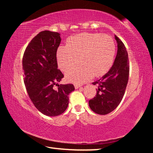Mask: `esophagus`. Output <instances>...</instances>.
Wrapping results in <instances>:
<instances>
[{
	"mask_svg": "<svg viewBox=\"0 0 153 153\" xmlns=\"http://www.w3.org/2000/svg\"><path fill=\"white\" fill-rule=\"evenodd\" d=\"M74 86H75V88H76V89L79 88L80 87V86H79V85H78V84H75Z\"/></svg>",
	"mask_w": 153,
	"mask_h": 153,
	"instance_id": "1",
	"label": "esophagus"
}]
</instances>
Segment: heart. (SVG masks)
Returning a JSON list of instances; mask_svg holds the SVG:
<instances>
[{
  "label": "heart",
  "instance_id": "obj_1",
  "mask_svg": "<svg viewBox=\"0 0 153 153\" xmlns=\"http://www.w3.org/2000/svg\"><path fill=\"white\" fill-rule=\"evenodd\" d=\"M115 54V42L109 36L79 33L69 38L67 46L58 48V65L61 70L66 71L78 62L80 57L82 63L71 68L65 76L69 82L82 84L93 75L100 76L107 73L112 65Z\"/></svg>",
  "mask_w": 153,
  "mask_h": 153
}]
</instances>
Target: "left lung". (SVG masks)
I'll use <instances>...</instances> for the list:
<instances>
[{
    "label": "left lung",
    "instance_id": "obj_1",
    "mask_svg": "<svg viewBox=\"0 0 153 153\" xmlns=\"http://www.w3.org/2000/svg\"><path fill=\"white\" fill-rule=\"evenodd\" d=\"M117 53L115 62L105 76L93 82L97 94L89 100L90 108L99 115H107L117 108L125 94L129 78V59L124 44L115 36Z\"/></svg>",
    "mask_w": 153,
    "mask_h": 153
}]
</instances>
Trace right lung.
<instances>
[{
  "mask_svg": "<svg viewBox=\"0 0 153 153\" xmlns=\"http://www.w3.org/2000/svg\"><path fill=\"white\" fill-rule=\"evenodd\" d=\"M61 40L58 32L42 31L30 41L22 60L24 81L30 100L38 111L51 117L65 112L69 94L75 90L72 84L58 85L64 77L56 61Z\"/></svg>",
  "mask_w": 153,
  "mask_h": 153,
  "instance_id": "1",
  "label": "right lung"
}]
</instances>
